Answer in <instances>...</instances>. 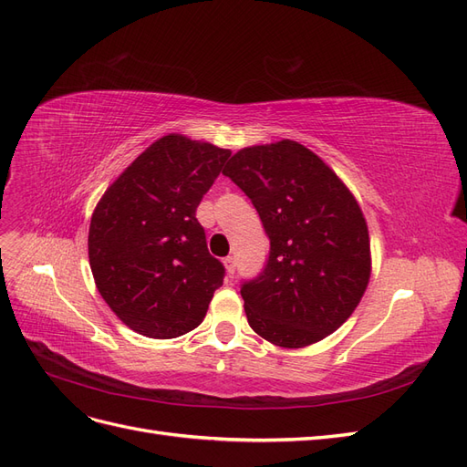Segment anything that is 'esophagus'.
Here are the masks:
<instances>
[{
	"label": "esophagus",
	"mask_w": 467,
	"mask_h": 467,
	"mask_svg": "<svg viewBox=\"0 0 467 467\" xmlns=\"http://www.w3.org/2000/svg\"><path fill=\"white\" fill-rule=\"evenodd\" d=\"M223 266H225V273H228L230 276H234V273H235V259L234 257H225L223 259Z\"/></svg>",
	"instance_id": "34e87169"
}]
</instances>
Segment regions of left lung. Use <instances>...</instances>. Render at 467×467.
I'll return each instance as SVG.
<instances>
[{
    "label": "left lung",
    "mask_w": 467,
    "mask_h": 467,
    "mask_svg": "<svg viewBox=\"0 0 467 467\" xmlns=\"http://www.w3.org/2000/svg\"><path fill=\"white\" fill-rule=\"evenodd\" d=\"M223 175L249 196L271 239L263 273L242 285L251 329L285 348L337 331L370 280L368 225L355 196L292 140L239 150Z\"/></svg>",
    "instance_id": "obj_1"
}]
</instances>
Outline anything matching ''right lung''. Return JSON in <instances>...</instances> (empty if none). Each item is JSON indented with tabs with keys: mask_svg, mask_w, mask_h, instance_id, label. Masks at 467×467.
<instances>
[{
	"mask_svg": "<svg viewBox=\"0 0 467 467\" xmlns=\"http://www.w3.org/2000/svg\"><path fill=\"white\" fill-rule=\"evenodd\" d=\"M232 155L169 134L105 191L89 225V265L103 300L140 335L175 338L202 323L225 268L196 220Z\"/></svg>",
	"mask_w": 467,
	"mask_h": 467,
	"instance_id": "add662e5",
	"label": "right lung"
}]
</instances>
